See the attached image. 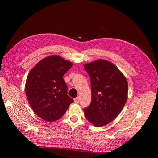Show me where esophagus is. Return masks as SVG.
<instances>
[{"label": "esophagus", "mask_w": 158, "mask_h": 158, "mask_svg": "<svg viewBox=\"0 0 158 158\" xmlns=\"http://www.w3.org/2000/svg\"><path fill=\"white\" fill-rule=\"evenodd\" d=\"M74 101L75 103H78V102H79V98L77 97V98H74Z\"/></svg>", "instance_id": "34e87169"}]
</instances>
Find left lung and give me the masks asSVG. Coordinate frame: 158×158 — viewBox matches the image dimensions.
Instances as JSON below:
<instances>
[{
  "mask_svg": "<svg viewBox=\"0 0 158 158\" xmlns=\"http://www.w3.org/2000/svg\"><path fill=\"white\" fill-rule=\"evenodd\" d=\"M92 88V102L84 109L87 120L95 127L107 125L114 120L125 106L128 95L125 76L110 62L99 59L85 64Z\"/></svg>",
  "mask_w": 158,
  "mask_h": 158,
  "instance_id": "obj_1",
  "label": "left lung"
}]
</instances>
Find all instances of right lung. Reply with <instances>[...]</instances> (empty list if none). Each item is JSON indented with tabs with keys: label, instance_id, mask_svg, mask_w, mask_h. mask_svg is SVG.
<instances>
[{
	"label": "right lung",
	"instance_id": "add662e5",
	"mask_svg": "<svg viewBox=\"0 0 158 158\" xmlns=\"http://www.w3.org/2000/svg\"><path fill=\"white\" fill-rule=\"evenodd\" d=\"M73 63L58 55L42 59L28 74L26 94L31 109L44 120L59 119L74 102L67 95L68 88L63 76Z\"/></svg>",
	"mask_w": 158,
	"mask_h": 158
}]
</instances>
